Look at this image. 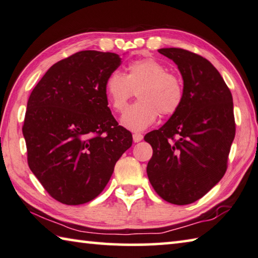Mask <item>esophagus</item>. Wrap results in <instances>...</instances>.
Returning <instances> with one entry per match:
<instances>
[{"instance_id": "34e87169", "label": "esophagus", "mask_w": 258, "mask_h": 258, "mask_svg": "<svg viewBox=\"0 0 258 258\" xmlns=\"http://www.w3.org/2000/svg\"><path fill=\"white\" fill-rule=\"evenodd\" d=\"M142 140H143V135L141 133H134L133 134V141L135 143L142 141Z\"/></svg>"}]
</instances>
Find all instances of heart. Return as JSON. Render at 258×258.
Returning <instances> with one entry per match:
<instances>
[{
  "label": "heart",
  "mask_w": 258,
  "mask_h": 258,
  "mask_svg": "<svg viewBox=\"0 0 258 258\" xmlns=\"http://www.w3.org/2000/svg\"><path fill=\"white\" fill-rule=\"evenodd\" d=\"M134 90L139 101L125 109L120 123L135 132L149 127L159 113L163 116L176 114L184 102L181 79L152 57L133 60L127 65V73L116 70L106 79L107 99L116 111L124 110Z\"/></svg>",
  "instance_id": "heart-1"
}]
</instances>
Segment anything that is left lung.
<instances>
[{
  "instance_id": "1",
  "label": "left lung",
  "mask_w": 258,
  "mask_h": 258,
  "mask_svg": "<svg viewBox=\"0 0 258 258\" xmlns=\"http://www.w3.org/2000/svg\"><path fill=\"white\" fill-rule=\"evenodd\" d=\"M182 77L184 102L165 125L144 137L153 154L147 174L167 202L186 205L208 193L226 174L236 134L231 92L207 58L181 48H161Z\"/></svg>"
}]
</instances>
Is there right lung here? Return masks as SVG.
Returning a JSON list of instances; mask_svg holds the SVG:
<instances>
[{"label":"right lung","mask_w":258,"mask_h":258,"mask_svg":"<svg viewBox=\"0 0 258 258\" xmlns=\"http://www.w3.org/2000/svg\"><path fill=\"white\" fill-rule=\"evenodd\" d=\"M119 55L82 50L55 63L28 99L22 133L28 165L58 202L79 205L99 195L132 145L105 92Z\"/></svg>","instance_id":"add662e5"}]
</instances>
